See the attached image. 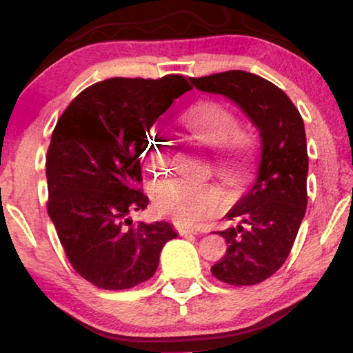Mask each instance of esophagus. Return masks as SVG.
<instances>
[{
    "label": "esophagus",
    "mask_w": 353,
    "mask_h": 353,
    "mask_svg": "<svg viewBox=\"0 0 353 353\" xmlns=\"http://www.w3.org/2000/svg\"><path fill=\"white\" fill-rule=\"evenodd\" d=\"M177 234L181 236H188V235H193L196 232L193 230H188V229H182V227H177Z\"/></svg>",
    "instance_id": "34e87169"
}]
</instances>
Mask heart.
Here are the masks:
<instances>
[{
  "label": "heart",
  "instance_id": "1",
  "mask_svg": "<svg viewBox=\"0 0 353 353\" xmlns=\"http://www.w3.org/2000/svg\"><path fill=\"white\" fill-rule=\"evenodd\" d=\"M181 126L204 145L216 149L214 170L230 183H240L249 176L255 159V146L248 134L241 132L240 118L221 103H199L183 112ZM174 143L160 130L152 129L145 141V160L154 172L171 165ZM154 205L163 216L179 225H196L216 214L224 205L223 190L213 183H199L185 179H166L154 183Z\"/></svg>",
  "mask_w": 353,
  "mask_h": 353
}]
</instances>
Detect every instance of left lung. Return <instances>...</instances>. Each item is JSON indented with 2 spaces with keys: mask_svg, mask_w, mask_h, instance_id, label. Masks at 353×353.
Wrapping results in <instances>:
<instances>
[{
  "mask_svg": "<svg viewBox=\"0 0 353 353\" xmlns=\"http://www.w3.org/2000/svg\"><path fill=\"white\" fill-rule=\"evenodd\" d=\"M196 88L241 107L261 137L255 183L225 214L238 225L216 232L227 252L212 274L235 286L260 283L282 268L307 208L308 154L301 113L286 93L263 77L230 70L191 77Z\"/></svg>",
  "mask_w": 353,
  "mask_h": 353,
  "instance_id": "obj_1",
  "label": "left lung"
}]
</instances>
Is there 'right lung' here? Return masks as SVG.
<instances>
[{
	"label": "right lung",
	"instance_id": "obj_1",
	"mask_svg": "<svg viewBox=\"0 0 353 353\" xmlns=\"http://www.w3.org/2000/svg\"><path fill=\"white\" fill-rule=\"evenodd\" d=\"M193 85L181 74L110 77L71 101L46 154V210L74 271L103 290L146 282L159 266L170 223L132 224L145 210L140 154L146 134Z\"/></svg>",
	"mask_w": 353,
	"mask_h": 353
}]
</instances>
